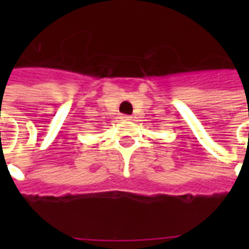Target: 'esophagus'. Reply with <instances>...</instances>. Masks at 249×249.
I'll return each instance as SVG.
<instances>
[{
    "mask_svg": "<svg viewBox=\"0 0 249 249\" xmlns=\"http://www.w3.org/2000/svg\"><path fill=\"white\" fill-rule=\"evenodd\" d=\"M121 119H123V120H132V116H129V115H123Z\"/></svg>",
    "mask_w": 249,
    "mask_h": 249,
    "instance_id": "1",
    "label": "esophagus"
}]
</instances>
